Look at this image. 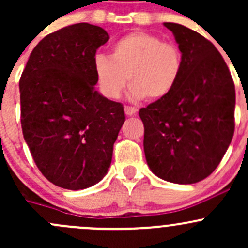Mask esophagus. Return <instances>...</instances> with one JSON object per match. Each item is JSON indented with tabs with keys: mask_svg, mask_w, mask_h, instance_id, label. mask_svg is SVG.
Segmentation results:
<instances>
[{
	"mask_svg": "<svg viewBox=\"0 0 248 248\" xmlns=\"http://www.w3.org/2000/svg\"><path fill=\"white\" fill-rule=\"evenodd\" d=\"M137 111H138V109L133 108V107H124V114H126L127 116H133V115L137 114Z\"/></svg>",
	"mask_w": 248,
	"mask_h": 248,
	"instance_id": "esophagus-1",
	"label": "esophagus"
}]
</instances>
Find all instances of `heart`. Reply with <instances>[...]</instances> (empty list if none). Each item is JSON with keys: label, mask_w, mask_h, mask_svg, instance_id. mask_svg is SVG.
Returning a JSON list of instances; mask_svg holds the SVG:
<instances>
[{"label": "heart", "mask_w": 248, "mask_h": 248, "mask_svg": "<svg viewBox=\"0 0 248 248\" xmlns=\"http://www.w3.org/2000/svg\"><path fill=\"white\" fill-rule=\"evenodd\" d=\"M182 67V52L176 44L144 31L119 39L112 46L111 57L97 55L93 60L97 86L109 99L121 96L127 79L133 99L166 98L179 82Z\"/></svg>", "instance_id": "obj_1"}]
</instances>
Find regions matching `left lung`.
<instances>
[{
    "instance_id": "1",
    "label": "left lung",
    "mask_w": 248,
    "mask_h": 248,
    "mask_svg": "<svg viewBox=\"0 0 248 248\" xmlns=\"http://www.w3.org/2000/svg\"><path fill=\"white\" fill-rule=\"evenodd\" d=\"M184 67L171 93L141 108L147 166L172 184H196L223 158L234 136L235 86L214 44L193 30L164 22Z\"/></svg>"
}]
</instances>
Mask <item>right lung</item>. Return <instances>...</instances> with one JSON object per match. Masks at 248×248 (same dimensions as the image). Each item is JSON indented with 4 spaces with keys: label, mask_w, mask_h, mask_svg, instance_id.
Wrapping results in <instances>:
<instances>
[{
    "label": "right lung",
    "mask_w": 248,
    "mask_h": 248,
    "mask_svg": "<svg viewBox=\"0 0 248 248\" xmlns=\"http://www.w3.org/2000/svg\"><path fill=\"white\" fill-rule=\"evenodd\" d=\"M108 41L87 22L63 27L37 44L20 78L24 139L42 174L62 188L103 179L124 122L122 104L94 90L93 60Z\"/></svg>",
    "instance_id": "right-lung-1"
}]
</instances>
